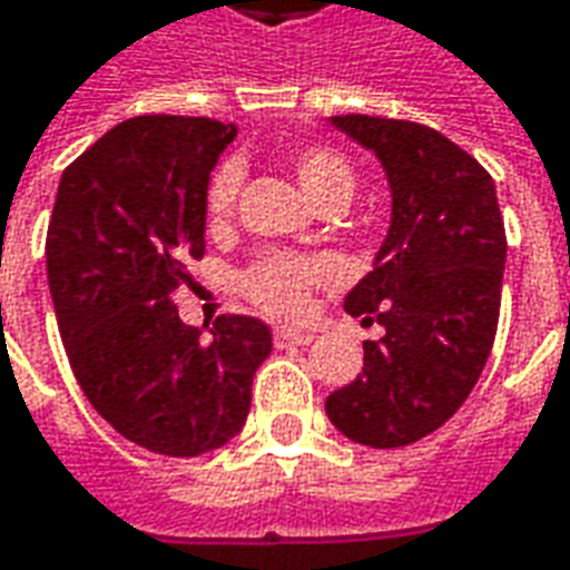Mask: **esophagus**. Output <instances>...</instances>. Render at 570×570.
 Instances as JSON below:
<instances>
[{
  "label": "esophagus",
  "instance_id": "1",
  "mask_svg": "<svg viewBox=\"0 0 570 570\" xmlns=\"http://www.w3.org/2000/svg\"><path fill=\"white\" fill-rule=\"evenodd\" d=\"M314 333H296V330H277L274 333V347H293V345H311Z\"/></svg>",
  "mask_w": 570,
  "mask_h": 570
}]
</instances>
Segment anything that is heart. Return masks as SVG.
I'll use <instances>...</instances> for the list:
<instances>
[{"instance_id":"b5f03b06","label":"heart","mask_w":570,"mask_h":570,"mask_svg":"<svg viewBox=\"0 0 570 570\" xmlns=\"http://www.w3.org/2000/svg\"><path fill=\"white\" fill-rule=\"evenodd\" d=\"M293 174L314 204L342 200L354 191V167L342 151L330 146H302L293 155ZM244 183V167L228 158L207 179L204 216L210 228H223L235 213ZM338 265L326 256L305 253H265L237 274V289L253 308L277 321H298L308 314L311 293L338 281Z\"/></svg>"}]
</instances>
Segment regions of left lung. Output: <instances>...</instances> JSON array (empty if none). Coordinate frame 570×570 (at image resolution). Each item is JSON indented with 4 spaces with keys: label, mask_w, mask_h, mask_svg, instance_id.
<instances>
[{
    "label": "left lung",
    "mask_w": 570,
    "mask_h": 570,
    "mask_svg": "<svg viewBox=\"0 0 570 570\" xmlns=\"http://www.w3.org/2000/svg\"><path fill=\"white\" fill-rule=\"evenodd\" d=\"M379 155L394 216L372 268L345 298L382 323L363 342V375L326 400L347 440L400 449L440 430L473 391L501 314L507 232L494 179L440 130L379 116H335Z\"/></svg>",
    "instance_id": "1"
}]
</instances>
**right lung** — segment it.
<instances>
[{
  "mask_svg": "<svg viewBox=\"0 0 570 570\" xmlns=\"http://www.w3.org/2000/svg\"><path fill=\"white\" fill-rule=\"evenodd\" d=\"M232 140L213 118H128L63 170L48 223V286L76 382L125 440L170 458L213 452L244 428L272 354L256 317L223 314L204 338L174 305L204 256V191Z\"/></svg>",
  "mask_w": 570,
  "mask_h": 570,
  "instance_id": "right-lung-1",
  "label": "right lung"
}]
</instances>
